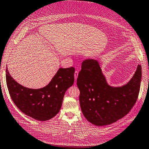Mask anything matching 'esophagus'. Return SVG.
Masks as SVG:
<instances>
[{"label":"esophagus","instance_id":"obj_1","mask_svg":"<svg viewBox=\"0 0 149 149\" xmlns=\"http://www.w3.org/2000/svg\"><path fill=\"white\" fill-rule=\"evenodd\" d=\"M78 76V71H76L74 72V79H75L76 81H77V79Z\"/></svg>","mask_w":149,"mask_h":149}]
</instances>
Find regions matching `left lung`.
Listing matches in <instances>:
<instances>
[{"instance_id":"8db88e82","label":"left lung","mask_w":149,"mask_h":149,"mask_svg":"<svg viewBox=\"0 0 149 149\" xmlns=\"http://www.w3.org/2000/svg\"><path fill=\"white\" fill-rule=\"evenodd\" d=\"M100 66L97 60H85L77 78L83 114L98 126L111 125L128 113L137 100L141 80V66L139 64L126 84L111 86Z\"/></svg>"}]
</instances>
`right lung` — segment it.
<instances>
[{"label":"right lung","instance_id":"1","mask_svg":"<svg viewBox=\"0 0 149 149\" xmlns=\"http://www.w3.org/2000/svg\"><path fill=\"white\" fill-rule=\"evenodd\" d=\"M74 68H59L48 85L31 89L17 83L6 70V83L10 96L23 113L36 120L45 121L59 112L64 94L73 85Z\"/></svg>","mask_w":149,"mask_h":149}]
</instances>
